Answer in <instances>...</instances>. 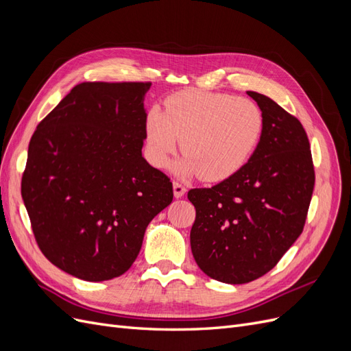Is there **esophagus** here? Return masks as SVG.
Wrapping results in <instances>:
<instances>
[{
	"label": "esophagus",
	"instance_id": "obj_1",
	"mask_svg": "<svg viewBox=\"0 0 351 351\" xmlns=\"http://www.w3.org/2000/svg\"><path fill=\"white\" fill-rule=\"evenodd\" d=\"M173 189H174V196H176V197H182V196H184V193H186V187H184L182 183L174 182V183H173Z\"/></svg>",
	"mask_w": 351,
	"mask_h": 351
}]
</instances>
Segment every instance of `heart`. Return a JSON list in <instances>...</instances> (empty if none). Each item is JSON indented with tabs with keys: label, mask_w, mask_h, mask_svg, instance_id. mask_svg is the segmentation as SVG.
<instances>
[{
	"label": "heart",
	"mask_w": 351,
	"mask_h": 351,
	"mask_svg": "<svg viewBox=\"0 0 351 351\" xmlns=\"http://www.w3.org/2000/svg\"><path fill=\"white\" fill-rule=\"evenodd\" d=\"M262 132L263 115L252 99L187 89L165 101V112L152 108L147 114V156L155 167H164L182 139L184 156L176 162L174 171L221 182L249 161Z\"/></svg>",
	"instance_id": "obj_1"
}]
</instances>
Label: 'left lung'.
Segmentation results:
<instances>
[{
    "instance_id": "obj_1",
    "label": "left lung",
    "mask_w": 351,
    "mask_h": 351,
    "mask_svg": "<svg viewBox=\"0 0 351 351\" xmlns=\"http://www.w3.org/2000/svg\"><path fill=\"white\" fill-rule=\"evenodd\" d=\"M263 115L249 162L210 189H192L196 209L190 246L199 268L227 284L269 272L302 234L315 187L307 134L294 115L258 92H247Z\"/></svg>"
}]
</instances>
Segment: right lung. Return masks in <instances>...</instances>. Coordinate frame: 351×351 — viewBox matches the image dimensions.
Wrapping results in <instances>:
<instances>
[{
  "instance_id": "1",
  "label": "right lung",
  "mask_w": 351,
  "mask_h": 351,
  "mask_svg": "<svg viewBox=\"0 0 351 351\" xmlns=\"http://www.w3.org/2000/svg\"><path fill=\"white\" fill-rule=\"evenodd\" d=\"M151 82H83L29 143L22 197L44 256L84 281L120 277L173 183L142 156Z\"/></svg>"
}]
</instances>
